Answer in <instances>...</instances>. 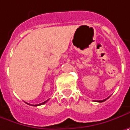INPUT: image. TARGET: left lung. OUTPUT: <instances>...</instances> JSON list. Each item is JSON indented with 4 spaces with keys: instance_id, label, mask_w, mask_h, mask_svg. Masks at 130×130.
<instances>
[{
    "instance_id": "8db88e82",
    "label": "left lung",
    "mask_w": 130,
    "mask_h": 130,
    "mask_svg": "<svg viewBox=\"0 0 130 130\" xmlns=\"http://www.w3.org/2000/svg\"><path fill=\"white\" fill-rule=\"evenodd\" d=\"M109 98V97H108ZM107 98V99H108ZM106 99H104V100H101V101H97L98 102H104V101H106Z\"/></svg>"
}]
</instances>
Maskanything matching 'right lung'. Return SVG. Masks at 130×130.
<instances>
[{
    "label": "right lung",
    "mask_w": 130,
    "mask_h": 130,
    "mask_svg": "<svg viewBox=\"0 0 130 130\" xmlns=\"http://www.w3.org/2000/svg\"><path fill=\"white\" fill-rule=\"evenodd\" d=\"M48 101V100H47V101H45V102H42V103H41V104H35V105H32V106H35V107H37V106H39V105H42V104H44L45 103V102H47ZM26 104H28V103H26Z\"/></svg>",
    "instance_id": "add662e5"
}]
</instances>
